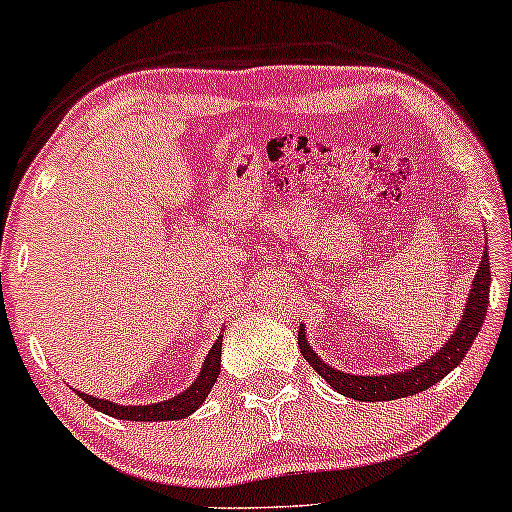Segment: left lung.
Here are the masks:
<instances>
[{
  "mask_svg": "<svg viewBox=\"0 0 512 512\" xmlns=\"http://www.w3.org/2000/svg\"><path fill=\"white\" fill-rule=\"evenodd\" d=\"M489 256L487 249L482 254L478 275L473 279L471 296L466 300V310L461 314V321L457 331L452 333V338H447L443 349L436 356H431L429 361L417 366L408 373H391V375H349L342 370H335L319 359L312 352V347L305 340V328H298V347L300 354L305 356L307 363H312V368L338 391V394L354 398V401H394V398L415 396L419 391L433 387V384L443 380L452 368H457L468 349H471L475 335L480 333L482 321L487 317V303H489Z\"/></svg>",
  "mask_w": 512,
  "mask_h": 512,
  "instance_id": "left-lung-1",
  "label": "left lung"
}]
</instances>
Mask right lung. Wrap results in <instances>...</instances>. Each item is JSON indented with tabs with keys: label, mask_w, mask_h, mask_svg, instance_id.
<instances>
[{
	"label": "right lung",
	"mask_w": 512,
	"mask_h": 512,
	"mask_svg": "<svg viewBox=\"0 0 512 512\" xmlns=\"http://www.w3.org/2000/svg\"><path fill=\"white\" fill-rule=\"evenodd\" d=\"M219 373H221V335L219 340L214 342V347L209 349L205 366H202L198 380H195L186 391H181L179 396L170 398V401L151 403V405H116L111 401H104V398L81 394V391H76V394H79L90 408L100 410L109 417L130 419V422H165V419L188 417L191 412L198 410L209 391H212Z\"/></svg>",
	"instance_id": "right-lung-1"
}]
</instances>
